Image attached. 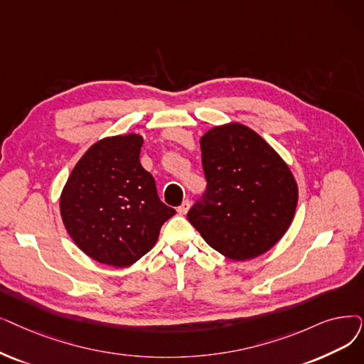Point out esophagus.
<instances>
[{
    "label": "esophagus",
    "instance_id": "1",
    "mask_svg": "<svg viewBox=\"0 0 364 364\" xmlns=\"http://www.w3.org/2000/svg\"><path fill=\"white\" fill-rule=\"evenodd\" d=\"M188 208H191V200H184L181 205H180V207H178V214H186L187 211H188Z\"/></svg>",
    "mask_w": 364,
    "mask_h": 364
}]
</instances>
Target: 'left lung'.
<instances>
[{
  "label": "left lung",
  "mask_w": 364,
  "mask_h": 364,
  "mask_svg": "<svg viewBox=\"0 0 364 364\" xmlns=\"http://www.w3.org/2000/svg\"><path fill=\"white\" fill-rule=\"evenodd\" d=\"M207 188L187 218L210 247L232 260L255 259L287 232L297 205L293 173L275 150L240 123L200 138Z\"/></svg>",
  "instance_id": "left-lung-1"
}]
</instances>
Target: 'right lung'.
Listing matches in <instances>:
<instances>
[{"label":"right lung","instance_id":"1","mask_svg":"<svg viewBox=\"0 0 364 364\" xmlns=\"http://www.w3.org/2000/svg\"><path fill=\"white\" fill-rule=\"evenodd\" d=\"M143 136L104 138L82 157L60 196L67 232L83 252L104 264L129 266L151 250L176 210L157 195L139 162Z\"/></svg>","mask_w":364,"mask_h":364}]
</instances>
